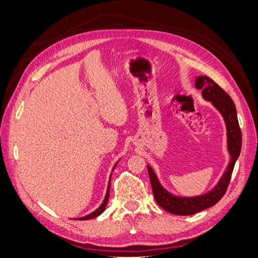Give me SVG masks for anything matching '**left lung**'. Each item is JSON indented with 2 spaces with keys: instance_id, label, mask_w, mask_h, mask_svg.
<instances>
[{
  "instance_id": "8db88e82",
  "label": "left lung",
  "mask_w": 258,
  "mask_h": 258,
  "mask_svg": "<svg viewBox=\"0 0 258 258\" xmlns=\"http://www.w3.org/2000/svg\"><path fill=\"white\" fill-rule=\"evenodd\" d=\"M197 89L202 91V96L208 101H211L213 105L223 115L226 127H227L228 151L231 159L227 170L223 174L220 182L211 191L197 197H176L168 192L158 182L151 167L147 166L148 175H150L151 185L155 200L167 212L175 215H191L198 213L202 210L216 205L225 195L229 185L233 167L239 157L242 145V135L239 126L237 110L230 96L214 81L208 76H199L196 81Z\"/></svg>"
}]
</instances>
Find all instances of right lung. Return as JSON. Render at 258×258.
<instances>
[{"instance_id": "add662e5", "label": "right lung", "mask_w": 258, "mask_h": 258, "mask_svg": "<svg viewBox=\"0 0 258 258\" xmlns=\"http://www.w3.org/2000/svg\"><path fill=\"white\" fill-rule=\"evenodd\" d=\"M111 179V178H110ZM108 196H110V184H108V186H107V190H106V195H105V198H104V200H103V202H102V205H101L95 212H92V213H90L89 215H87V216H84V217H80V218H77V220H80V221H86V220H91V218H95V217H97L98 215H100L101 213L103 212V211L105 210V207H106V205H107V201H108Z\"/></svg>"}]
</instances>
